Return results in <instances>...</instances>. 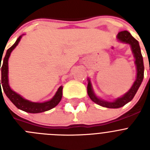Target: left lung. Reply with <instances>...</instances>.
Masks as SVG:
<instances>
[{"instance_id":"obj_1","label":"left lung","mask_w":150,"mask_h":150,"mask_svg":"<svg viewBox=\"0 0 150 150\" xmlns=\"http://www.w3.org/2000/svg\"><path fill=\"white\" fill-rule=\"evenodd\" d=\"M116 39L121 43L129 44L134 57V64L136 65L137 74H136V79L134 82L132 86L122 97L115 99L112 101H107V100H104V99L97 96L92 88V86H91L89 78H88V86H87V92L92 101L101 107H107V108H113V109L123 107L133 99L135 94L137 93L139 87L142 83L144 75V60H143V56L141 54V51H140L138 41L135 38H134L132 34L127 30H124V31H121L116 36Z\"/></svg>"}]
</instances>
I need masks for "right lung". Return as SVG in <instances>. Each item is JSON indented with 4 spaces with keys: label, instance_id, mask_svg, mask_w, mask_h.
<instances>
[{
    "label": "right lung",
    "instance_id": "1",
    "mask_svg": "<svg viewBox=\"0 0 150 150\" xmlns=\"http://www.w3.org/2000/svg\"><path fill=\"white\" fill-rule=\"evenodd\" d=\"M23 35L24 34L21 35L16 40V43L10 49H8L6 52V55L4 56V59L3 60V64L1 66V67L0 65V71H1V79H0L1 92H2V91H1V86H0V83H1L3 90L4 91L5 95L7 96L8 98L11 100L12 103L18 109L22 110L25 111V112H30V113H39V112L50 110L52 109L53 107H55V106L59 104V103L61 101L62 98V89H63V86H61L58 88L56 92H55V95L50 100H46V101L44 102L30 101V100L24 98L22 95H20L19 94L17 93V92L14 91L10 88V84H9V77H8V73H9L8 61H9L10 54L13 52V50L16 47L18 43L20 42L21 39H22ZM1 59H2V58H1Z\"/></svg>",
    "mask_w": 150,
    "mask_h": 150
}]
</instances>
